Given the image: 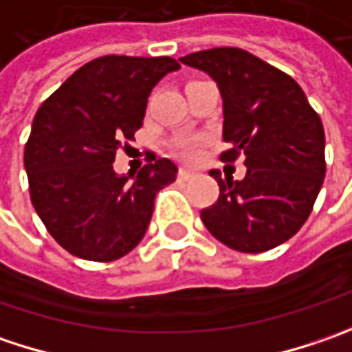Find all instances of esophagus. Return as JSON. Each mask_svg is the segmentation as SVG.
Here are the masks:
<instances>
[{"instance_id":"obj_1","label":"esophagus","mask_w":352,"mask_h":352,"mask_svg":"<svg viewBox=\"0 0 352 352\" xmlns=\"http://www.w3.org/2000/svg\"><path fill=\"white\" fill-rule=\"evenodd\" d=\"M192 177H195V173L189 171V169H185V167H181V169H179V179H181V181H189V179H192Z\"/></svg>"}]
</instances>
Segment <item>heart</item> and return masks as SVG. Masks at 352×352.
<instances>
[{
  "instance_id": "1",
  "label": "heart",
  "mask_w": 352,
  "mask_h": 352,
  "mask_svg": "<svg viewBox=\"0 0 352 352\" xmlns=\"http://www.w3.org/2000/svg\"><path fill=\"white\" fill-rule=\"evenodd\" d=\"M177 151H179V155H183L185 160H195V157L199 155V144H197V142H189V140L179 142V144H177Z\"/></svg>"
}]
</instances>
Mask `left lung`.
Wrapping results in <instances>:
<instances>
[{
    "label": "left lung",
    "mask_w": 352,
    "mask_h": 352,
    "mask_svg": "<svg viewBox=\"0 0 352 352\" xmlns=\"http://www.w3.org/2000/svg\"><path fill=\"white\" fill-rule=\"evenodd\" d=\"M206 72L221 90L222 161L244 157L242 181L222 179L201 210L208 232L228 248L258 254L294 236L311 214L325 179V131L301 86L244 49L219 47L179 58Z\"/></svg>",
    "instance_id": "left-lung-1"
}]
</instances>
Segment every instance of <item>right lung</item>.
<instances>
[{"label":"right lung","instance_id":"1","mask_svg":"<svg viewBox=\"0 0 352 352\" xmlns=\"http://www.w3.org/2000/svg\"><path fill=\"white\" fill-rule=\"evenodd\" d=\"M171 56L106 54L86 63L41 104L25 144L31 203L49 234L72 256L112 262L146 234L155 195L173 183V161L116 175V151L142 128L147 96Z\"/></svg>","mask_w":352,"mask_h":352}]
</instances>
